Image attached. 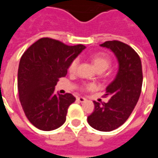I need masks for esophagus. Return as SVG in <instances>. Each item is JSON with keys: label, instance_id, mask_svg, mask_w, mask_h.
I'll list each match as a JSON object with an SVG mask.
<instances>
[{"label": "esophagus", "instance_id": "34e87169", "mask_svg": "<svg viewBox=\"0 0 158 158\" xmlns=\"http://www.w3.org/2000/svg\"><path fill=\"white\" fill-rule=\"evenodd\" d=\"M77 100H78V102H85L86 101L85 98H84V97H78Z\"/></svg>", "mask_w": 158, "mask_h": 158}]
</instances>
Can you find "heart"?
Listing matches in <instances>:
<instances>
[{
  "instance_id": "1",
  "label": "heart",
  "mask_w": 158,
  "mask_h": 158,
  "mask_svg": "<svg viewBox=\"0 0 158 158\" xmlns=\"http://www.w3.org/2000/svg\"><path fill=\"white\" fill-rule=\"evenodd\" d=\"M91 62L96 67V69L99 71V72H103L106 69L109 68L111 65V58L110 56L106 53H102V52H98V53H95L90 56ZM78 64H79V60L77 58L73 59L71 62L69 63L68 70L70 73H74L77 70L78 68ZM96 88V86L94 84H86L81 87V90L83 91H86V90H92Z\"/></svg>"
}]
</instances>
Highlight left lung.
<instances>
[{
  "instance_id": "8db88e82",
  "label": "left lung",
  "mask_w": 158,
  "mask_h": 158,
  "mask_svg": "<svg viewBox=\"0 0 158 158\" xmlns=\"http://www.w3.org/2000/svg\"><path fill=\"white\" fill-rule=\"evenodd\" d=\"M101 46L110 49L118 61L116 78L106 87L108 102L94 101L95 109L87 118L89 124L100 131H112L123 124L138 102L143 74L141 61L134 49L118 40L104 42Z\"/></svg>"
}]
</instances>
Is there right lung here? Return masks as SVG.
<instances>
[{
	"label": "right lung",
	"instance_id": "1",
	"mask_svg": "<svg viewBox=\"0 0 158 158\" xmlns=\"http://www.w3.org/2000/svg\"><path fill=\"white\" fill-rule=\"evenodd\" d=\"M85 48L46 37L23 54L18 72L19 100L25 116L37 129L50 131L65 123L75 97L70 93L56 95L54 89L59 79L67 74L69 63Z\"/></svg>",
	"mask_w": 158,
	"mask_h": 158
}]
</instances>
